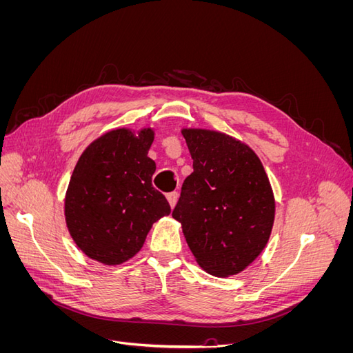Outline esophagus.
<instances>
[{
  "label": "esophagus",
  "instance_id": "1",
  "mask_svg": "<svg viewBox=\"0 0 353 353\" xmlns=\"http://www.w3.org/2000/svg\"><path fill=\"white\" fill-rule=\"evenodd\" d=\"M166 199H168V201H169L170 208H175L176 201H178V193H176V191H172V193H168V194H166Z\"/></svg>",
  "mask_w": 353,
  "mask_h": 353
}]
</instances>
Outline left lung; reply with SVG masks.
Instances as JSON below:
<instances>
[{
  "instance_id": "1",
  "label": "left lung",
  "mask_w": 353,
  "mask_h": 353,
  "mask_svg": "<svg viewBox=\"0 0 353 353\" xmlns=\"http://www.w3.org/2000/svg\"><path fill=\"white\" fill-rule=\"evenodd\" d=\"M193 159L172 216L190 250L216 276L241 272L270 240L275 200L262 162L249 145L227 134L181 131Z\"/></svg>"
}]
</instances>
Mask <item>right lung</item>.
Masks as SVG:
<instances>
[{
	"mask_svg": "<svg viewBox=\"0 0 353 353\" xmlns=\"http://www.w3.org/2000/svg\"><path fill=\"white\" fill-rule=\"evenodd\" d=\"M152 128H119L92 141L73 169L65 199L66 225L88 258L121 265L141 250L152 225L170 213L152 185Z\"/></svg>",
	"mask_w": 353,
	"mask_h": 353,
	"instance_id": "add662e5",
	"label": "right lung"
}]
</instances>
